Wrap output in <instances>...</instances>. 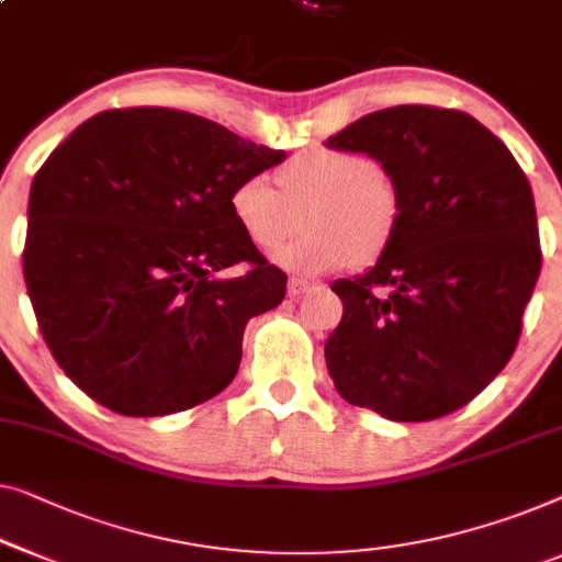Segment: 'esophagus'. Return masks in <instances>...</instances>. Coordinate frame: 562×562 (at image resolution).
Masks as SVG:
<instances>
[{
    "label": "esophagus",
    "instance_id": "1",
    "mask_svg": "<svg viewBox=\"0 0 562 562\" xmlns=\"http://www.w3.org/2000/svg\"><path fill=\"white\" fill-rule=\"evenodd\" d=\"M312 289H314V283H308L304 279H291L289 281V296H294V299L308 294V291H312Z\"/></svg>",
    "mask_w": 562,
    "mask_h": 562
}]
</instances>
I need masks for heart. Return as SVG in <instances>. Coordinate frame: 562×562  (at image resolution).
I'll return each mask as SVG.
<instances>
[{
    "instance_id": "obj_1",
    "label": "heart",
    "mask_w": 562,
    "mask_h": 562,
    "mask_svg": "<svg viewBox=\"0 0 562 562\" xmlns=\"http://www.w3.org/2000/svg\"><path fill=\"white\" fill-rule=\"evenodd\" d=\"M235 182L227 207L248 243L263 254L281 248L304 213L306 233L276 256L291 273L319 276L370 263L390 246L401 223V194L380 161L362 151L312 149L276 175Z\"/></svg>"
}]
</instances>
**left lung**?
Here are the masks:
<instances>
[{
  "instance_id": "8db88e82",
  "label": "left lung",
  "mask_w": 562,
  "mask_h": 562,
  "mask_svg": "<svg viewBox=\"0 0 562 562\" xmlns=\"http://www.w3.org/2000/svg\"><path fill=\"white\" fill-rule=\"evenodd\" d=\"M378 159L401 223L378 263L331 291L345 304L324 357L337 393L382 418L459 411L515 352L542 254L530 182L474 116L393 105L329 136Z\"/></svg>"
}]
</instances>
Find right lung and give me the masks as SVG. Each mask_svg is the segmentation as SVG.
Wrapping results in <instances>:
<instances>
[{"mask_svg": "<svg viewBox=\"0 0 562 562\" xmlns=\"http://www.w3.org/2000/svg\"><path fill=\"white\" fill-rule=\"evenodd\" d=\"M286 159L187 111H101L30 187L22 271L40 331L76 385L134 418L169 416L231 385L250 316L286 273L235 225V182ZM248 262L225 280L220 271Z\"/></svg>", "mask_w": 562, "mask_h": 562, "instance_id": "right-lung-1", "label": "right lung"}]
</instances>
